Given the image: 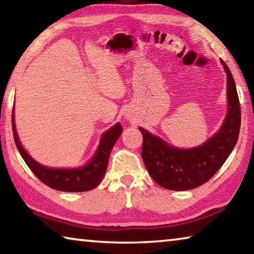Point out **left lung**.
I'll use <instances>...</instances> for the list:
<instances>
[{
	"label": "left lung",
	"instance_id": "1",
	"mask_svg": "<svg viewBox=\"0 0 254 254\" xmlns=\"http://www.w3.org/2000/svg\"><path fill=\"white\" fill-rule=\"evenodd\" d=\"M226 72L227 112L216 133L194 148L180 149L143 127L142 156L145 168L158 185L170 190H189L213 177L226 161L238 142L241 107L235 81L229 67L221 59Z\"/></svg>",
	"mask_w": 254,
	"mask_h": 254
}]
</instances>
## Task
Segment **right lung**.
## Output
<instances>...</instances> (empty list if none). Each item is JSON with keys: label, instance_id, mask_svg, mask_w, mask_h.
I'll return each mask as SVG.
<instances>
[{"label": "right lung", "instance_id": "1", "mask_svg": "<svg viewBox=\"0 0 254 254\" xmlns=\"http://www.w3.org/2000/svg\"><path fill=\"white\" fill-rule=\"evenodd\" d=\"M12 127L16 148L32 173L47 186L67 192L88 191L97 187L106 173L112 149L123 132L121 124L117 123L103 133L95 153L84 166L76 168H50L34 160L21 144L15 127L14 109L12 113Z\"/></svg>", "mask_w": 254, "mask_h": 254}]
</instances>
